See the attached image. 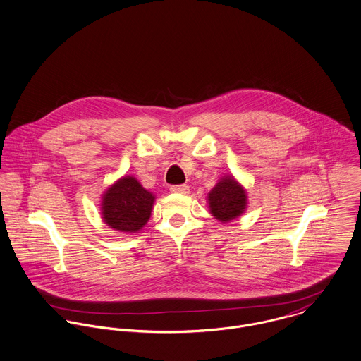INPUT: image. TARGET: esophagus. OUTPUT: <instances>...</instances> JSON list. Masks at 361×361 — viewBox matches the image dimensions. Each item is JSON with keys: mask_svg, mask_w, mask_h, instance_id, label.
<instances>
[{"mask_svg": "<svg viewBox=\"0 0 361 361\" xmlns=\"http://www.w3.org/2000/svg\"><path fill=\"white\" fill-rule=\"evenodd\" d=\"M172 193H180V195H188L189 193V186L188 185H173L171 186Z\"/></svg>", "mask_w": 361, "mask_h": 361, "instance_id": "obj_1", "label": "esophagus"}]
</instances>
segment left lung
<instances>
[{
	"instance_id": "1",
	"label": "left lung",
	"mask_w": 361,
	"mask_h": 361,
	"mask_svg": "<svg viewBox=\"0 0 361 361\" xmlns=\"http://www.w3.org/2000/svg\"><path fill=\"white\" fill-rule=\"evenodd\" d=\"M208 204L216 219L229 222L245 211L246 193L233 178L226 176L208 193Z\"/></svg>"
}]
</instances>
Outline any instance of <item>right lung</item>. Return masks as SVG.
Wrapping results in <instances>:
<instances>
[{"mask_svg":"<svg viewBox=\"0 0 361 361\" xmlns=\"http://www.w3.org/2000/svg\"><path fill=\"white\" fill-rule=\"evenodd\" d=\"M154 196L132 176L111 186L103 197V218L108 226L122 232H137L149 221Z\"/></svg>","mask_w":361,"mask_h":361,"instance_id":"1","label":"right lung"}]
</instances>
